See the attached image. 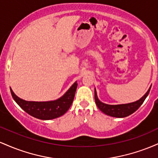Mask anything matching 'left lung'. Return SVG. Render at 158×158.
<instances>
[{"label":"left lung","mask_w":158,"mask_h":158,"mask_svg":"<svg viewBox=\"0 0 158 158\" xmlns=\"http://www.w3.org/2000/svg\"><path fill=\"white\" fill-rule=\"evenodd\" d=\"M150 89H151V88L148 89L146 94L141 99H139V100L131 103H128V104L115 105V106L105 104V103L100 102L99 100L96 90L95 94H94V98H95V102L97 107L102 110L103 113L114 117H126L131 115V114L135 112L140 107L141 105L144 102L145 99H146V98L147 97L148 94H149Z\"/></svg>","instance_id":"left-lung-1"}]
</instances>
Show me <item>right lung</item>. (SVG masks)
<instances>
[{
    "label": "right lung",
    "mask_w": 158,
    "mask_h": 158,
    "mask_svg": "<svg viewBox=\"0 0 158 158\" xmlns=\"http://www.w3.org/2000/svg\"><path fill=\"white\" fill-rule=\"evenodd\" d=\"M77 83L75 82L64 95L50 102H29L18 97L10 89L14 100L23 110L32 117L40 119H52L61 117L68 111L73 102Z\"/></svg>",
    "instance_id": "1"
}]
</instances>
